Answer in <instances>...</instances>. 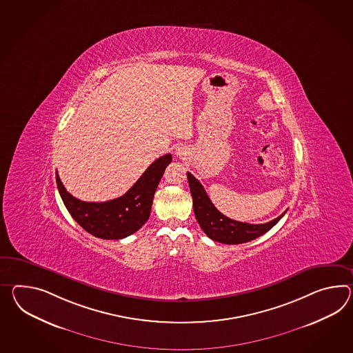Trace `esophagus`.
I'll list each match as a JSON object with an SVG mask.
<instances>
[{
	"mask_svg": "<svg viewBox=\"0 0 353 353\" xmlns=\"http://www.w3.org/2000/svg\"><path fill=\"white\" fill-rule=\"evenodd\" d=\"M176 155H179V157L183 155V150H182V148H177V149H176Z\"/></svg>",
	"mask_w": 353,
	"mask_h": 353,
	"instance_id": "esophagus-1",
	"label": "esophagus"
}]
</instances>
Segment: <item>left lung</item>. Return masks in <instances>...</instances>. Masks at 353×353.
Instances as JSON below:
<instances>
[{
	"mask_svg": "<svg viewBox=\"0 0 353 353\" xmlns=\"http://www.w3.org/2000/svg\"><path fill=\"white\" fill-rule=\"evenodd\" d=\"M188 181L192 196L194 213L198 219V223L209 239L221 243L237 245L255 240L261 234L267 233L270 228H273L285 213L284 212L283 214L276 216L268 223L250 224L237 222L222 214L213 205L203 185L190 172H188Z\"/></svg>",
	"mask_w": 353,
	"mask_h": 353,
	"instance_id": "1",
	"label": "left lung"
}]
</instances>
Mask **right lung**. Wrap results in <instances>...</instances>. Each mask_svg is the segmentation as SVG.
Listing matches in <instances>:
<instances>
[{
  "instance_id": "obj_1",
  "label": "right lung",
  "mask_w": 353,
  "mask_h": 353,
  "mask_svg": "<svg viewBox=\"0 0 353 353\" xmlns=\"http://www.w3.org/2000/svg\"><path fill=\"white\" fill-rule=\"evenodd\" d=\"M171 161V154L158 158L125 195L103 203L74 198L62 185L57 172L56 182L65 207L86 232L103 240H121L137 232L149 219L155 190Z\"/></svg>"
}]
</instances>
